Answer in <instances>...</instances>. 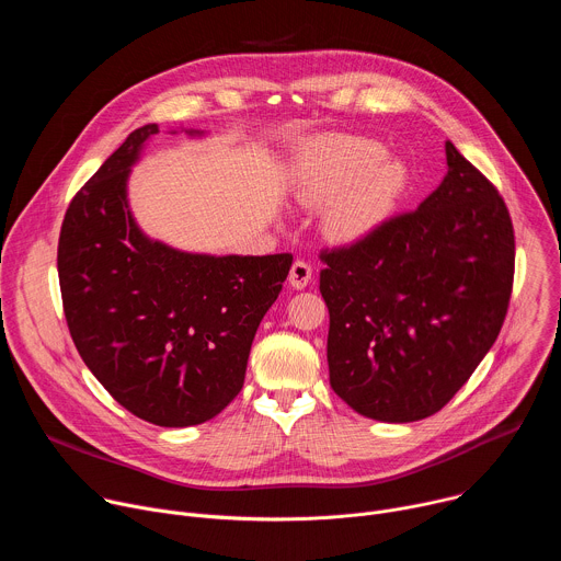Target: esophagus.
I'll return each instance as SVG.
<instances>
[{"label":"esophagus","instance_id":"obj_1","mask_svg":"<svg viewBox=\"0 0 561 561\" xmlns=\"http://www.w3.org/2000/svg\"><path fill=\"white\" fill-rule=\"evenodd\" d=\"M310 277H312V268H310V264H306L304 260H297V262L290 266L288 284H290L293 288L301 290V288H306V286H308Z\"/></svg>","mask_w":561,"mask_h":561}]
</instances>
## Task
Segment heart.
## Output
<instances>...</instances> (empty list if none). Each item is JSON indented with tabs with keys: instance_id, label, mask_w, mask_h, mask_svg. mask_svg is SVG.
Listing matches in <instances>:
<instances>
[{
	"instance_id": "1",
	"label": "heart",
	"mask_w": 561,
	"mask_h": 561,
	"mask_svg": "<svg viewBox=\"0 0 561 561\" xmlns=\"http://www.w3.org/2000/svg\"><path fill=\"white\" fill-rule=\"evenodd\" d=\"M386 148L368 137L331 135L312 141L297 164V195L312 206H329L324 228L340 242L377 230L409 186L404 164L385 162Z\"/></svg>"
}]
</instances>
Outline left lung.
<instances>
[{"label": "left lung", "mask_w": 561, "mask_h": 561, "mask_svg": "<svg viewBox=\"0 0 561 561\" xmlns=\"http://www.w3.org/2000/svg\"><path fill=\"white\" fill-rule=\"evenodd\" d=\"M446 164L420 208L319 253L331 386L370 420L404 424L442 411L506 319L515 275L508 208L450 141Z\"/></svg>", "instance_id": "left-lung-1"}]
</instances>
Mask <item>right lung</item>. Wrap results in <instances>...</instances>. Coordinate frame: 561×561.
Masks as SVG:
<instances>
[{"label":"right lung","mask_w":561,"mask_h":561,"mask_svg":"<svg viewBox=\"0 0 561 561\" xmlns=\"http://www.w3.org/2000/svg\"><path fill=\"white\" fill-rule=\"evenodd\" d=\"M157 124L133 130L64 215L57 271L70 337L117 404L184 428L219 415L244 386L257 327L290 253L213 257L150 242L126 180Z\"/></svg>","instance_id":"right-lung-1"}]
</instances>
